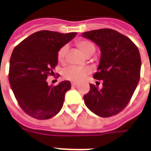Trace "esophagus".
Returning a JSON list of instances; mask_svg holds the SVG:
<instances>
[{"mask_svg":"<svg viewBox=\"0 0 151 151\" xmlns=\"http://www.w3.org/2000/svg\"><path fill=\"white\" fill-rule=\"evenodd\" d=\"M71 85H72L73 87H76V86H78V83H76V82H72V83H71Z\"/></svg>","mask_w":151,"mask_h":151,"instance_id":"esophagus-1","label":"esophagus"}]
</instances>
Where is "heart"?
Instances as JSON below:
<instances>
[{
  "label": "heart",
  "mask_w": 151,
  "mask_h": 151,
  "mask_svg": "<svg viewBox=\"0 0 151 151\" xmlns=\"http://www.w3.org/2000/svg\"><path fill=\"white\" fill-rule=\"evenodd\" d=\"M76 46L78 47L79 51L86 57L88 56H92L95 51V45L88 40H80L76 43ZM68 51V47L63 46L60 47L57 53V59L59 62H63L65 60V57ZM89 70L87 69L82 68H75V67H69L64 70L63 76L65 79L73 82H80L85 78V76L88 73Z\"/></svg>",
  "instance_id": "heart-1"
}]
</instances>
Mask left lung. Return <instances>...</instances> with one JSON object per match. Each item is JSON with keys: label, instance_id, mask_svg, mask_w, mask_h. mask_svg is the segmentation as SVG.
I'll return each mask as SVG.
<instances>
[{"label": "left lung", "instance_id": "1", "mask_svg": "<svg viewBox=\"0 0 151 151\" xmlns=\"http://www.w3.org/2000/svg\"><path fill=\"white\" fill-rule=\"evenodd\" d=\"M82 36L97 44L101 52L94 78L103 80L102 88L90 84L84 102L101 117L112 116L125 108L139 82L141 56L133 41L111 29L83 32Z\"/></svg>", "mask_w": 151, "mask_h": 151}]
</instances>
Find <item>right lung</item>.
Returning <instances> with one entry per match:
<instances>
[{"instance_id": "1", "label": "right lung", "mask_w": 151, "mask_h": 151, "mask_svg": "<svg viewBox=\"0 0 151 151\" xmlns=\"http://www.w3.org/2000/svg\"><path fill=\"white\" fill-rule=\"evenodd\" d=\"M77 32L62 34L40 31L22 40L12 52L9 81L18 104L33 118L47 120L62 108L69 81L52 86L47 82L58 63L60 47L75 37Z\"/></svg>"}]
</instances>
